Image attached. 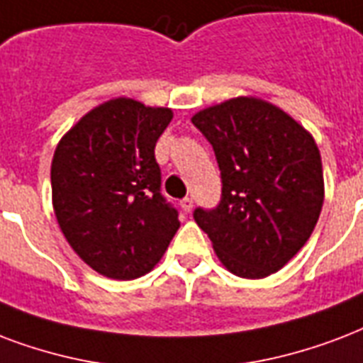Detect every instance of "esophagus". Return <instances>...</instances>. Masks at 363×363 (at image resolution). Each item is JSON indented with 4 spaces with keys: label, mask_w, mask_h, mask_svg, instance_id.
I'll list each match as a JSON object with an SVG mask.
<instances>
[{
    "label": "esophagus",
    "mask_w": 363,
    "mask_h": 363,
    "mask_svg": "<svg viewBox=\"0 0 363 363\" xmlns=\"http://www.w3.org/2000/svg\"><path fill=\"white\" fill-rule=\"evenodd\" d=\"M181 207H182V211L190 213V211H192V207H194V201L190 200V198H184V200L181 201Z\"/></svg>",
    "instance_id": "1"
}]
</instances>
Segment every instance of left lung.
Instances as JSON below:
<instances>
[{
    "mask_svg": "<svg viewBox=\"0 0 363 363\" xmlns=\"http://www.w3.org/2000/svg\"><path fill=\"white\" fill-rule=\"evenodd\" d=\"M192 123L217 156L223 198L194 218L218 261L259 280L284 268L308 242L323 206L322 156L311 133L272 102L236 96Z\"/></svg>",
    "mask_w": 363,
    "mask_h": 363,
    "instance_id": "left-lung-1",
    "label": "left lung"
}]
</instances>
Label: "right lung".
Masks as SVG:
<instances>
[{
	"label": "right lung",
	"mask_w": 363,
	"mask_h": 363,
	"mask_svg": "<svg viewBox=\"0 0 363 363\" xmlns=\"http://www.w3.org/2000/svg\"><path fill=\"white\" fill-rule=\"evenodd\" d=\"M173 110L118 96L65 133L51 162L52 209L66 242L112 280L140 278L162 261L179 215L160 194L154 156Z\"/></svg>",
	"instance_id": "1"
}]
</instances>
